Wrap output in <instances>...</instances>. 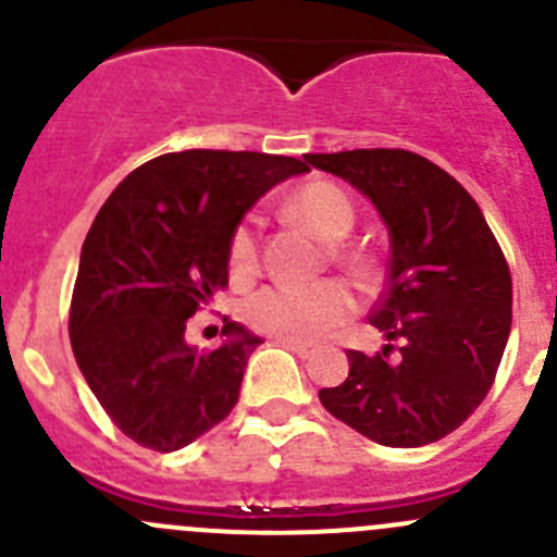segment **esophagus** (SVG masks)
Instances as JSON below:
<instances>
[{"label":"esophagus","instance_id":"esophagus-1","mask_svg":"<svg viewBox=\"0 0 557 557\" xmlns=\"http://www.w3.org/2000/svg\"><path fill=\"white\" fill-rule=\"evenodd\" d=\"M283 347H288V350L296 352V356H299V358H310V356H314V345H310V342L283 339Z\"/></svg>","mask_w":557,"mask_h":557}]
</instances>
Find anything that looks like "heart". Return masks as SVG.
I'll use <instances>...</instances> for the list:
<instances>
[{
  "label": "heart",
  "instance_id": "heart-1",
  "mask_svg": "<svg viewBox=\"0 0 557 557\" xmlns=\"http://www.w3.org/2000/svg\"><path fill=\"white\" fill-rule=\"evenodd\" d=\"M288 210L329 243L345 237L352 226V201L347 199L345 190L329 183L301 188L288 201ZM356 269L367 274L363 263L356 261ZM228 272L234 280H250L258 272L256 223L252 221L239 223L234 228L232 243H228ZM352 312H356V299L347 285L336 283V280H323V283L312 285H267L245 307V318L252 329L294 342L323 339L331 331L339 329Z\"/></svg>",
  "mask_w": 557,
  "mask_h": 557
}]
</instances>
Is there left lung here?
Here are the masks:
<instances>
[{"mask_svg": "<svg viewBox=\"0 0 557 557\" xmlns=\"http://www.w3.org/2000/svg\"><path fill=\"white\" fill-rule=\"evenodd\" d=\"M374 205L387 228V285L369 314L387 345L350 350L323 387L336 420L385 447H423L458 429L491 391L512 329V277L469 190L409 150L307 153ZM399 342V358L387 362Z\"/></svg>", "mask_w": 557, "mask_h": 557, "instance_id": "1", "label": "left lung"}]
</instances>
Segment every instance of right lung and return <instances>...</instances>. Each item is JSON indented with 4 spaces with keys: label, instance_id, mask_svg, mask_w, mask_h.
I'll return each mask as SVG.
<instances>
[{
    "label": "right lung",
    "instance_id": "1",
    "mask_svg": "<svg viewBox=\"0 0 557 557\" xmlns=\"http://www.w3.org/2000/svg\"><path fill=\"white\" fill-rule=\"evenodd\" d=\"M305 172L288 156L183 150L137 166L102 205L81 250L70 339L128 440L174 453L239 401L261 336L228 320L221 347L201 352L185 325L228 283V243L245 212Z\"/></svg>",
    "mask_w": 557,
    "mask_h": 557
}]
</instances>
